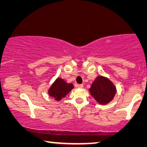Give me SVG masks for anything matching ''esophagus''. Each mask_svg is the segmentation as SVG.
I'll return each mask as SVG.
<instances>
[{"label": "esophagus", "mask_w": 147, "mask_h": 147, "mask_svg": "<svg viewBox=\"0 0 147 147\" xmlns=\"http://www.w3.org/2000/svg\"><path fill=\"white\" fill-rule=\"evenodd\" d=\"M77 87H78V88H83L84 85H83V84H78V85H77Z\"/></svg>", "instance_id": "34e87169"}]
</instances>
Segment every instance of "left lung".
<instances>
[{"mask_svg": "<svg viewBox=\"0 0 147 147\" xmlns=\"http://www.w3.org/2000/svg\"><path fill=\"white\" fill-rule=\"evenodd\" d=\"M91 95L100 104H107L113 100L117 93L116 87L106 77L98 76L89 89Z\"/></svg>", "mask_w": 147, "mask_h": 147, "instance_id": "obj_1", "label": "left lung"}]
</instances>
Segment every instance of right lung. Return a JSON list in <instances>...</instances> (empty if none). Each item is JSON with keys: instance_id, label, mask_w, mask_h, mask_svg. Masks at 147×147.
<instances>
[{"instance_id": "obj_1", "label": "right lung", "mask_w": 147, "mask_h": 147, "mask_svg": "<svg viewBox=\"0 0 147 147\" xmlns=\"http://www.w3.org/2000/svg\"><path fill=\"white\" fill-rule=\"evenodd\" d=\"M74 88L73 84L67 83L63 79L58 78L52 84L48 91L49 95L53 97L56 100H60Z\"/></svg>"}]
</instances>
